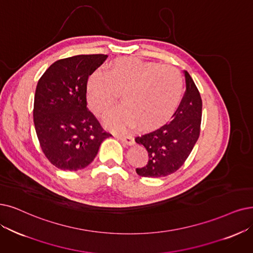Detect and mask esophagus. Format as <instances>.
<instances>
[{
  "label": "esophagus",
  "instance_id": "obj_1",
  "mask_svg": "<svg viewBox=\"0 0 253 253\" xmlns=\"http://www.w3.org/2000/svg\"><path fill=\"white\" fill-rule=\"evenodd\" d=\"M116 138L120 140L121 142H124L126 145H134V139L132 136H127V135H116Z\"/></svg>",
  "mask_w": 253,
  "mask_h": 253
}]
</instances>
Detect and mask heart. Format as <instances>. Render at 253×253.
Returning a JSON list of instances; mask_svg holds the SVG:
<instances>
[{"instance_id": "obj_1", "label": "heart", "mask_w": 253, "mask_h": 253, "mask_svg": "<svg viewBox=\"0 0 253 253\" xmlns=\"http://www.w3.org/2000/svg\"><path fill=\"white\" fill-rule=\"evenodd\" d=\"M125 106L109 118L118 130L135 126L153 128L172 116L184 94V78L173 66L143 61L133 57L118 58L108 67L107 75L95 70L90 75L86 97L99 117H106L118 103Z\"/></svg>"}]
</instances>
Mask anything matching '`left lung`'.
<instances>
[{"instance_id": "obj_1", "label": "left lung", "mask_w": 253, "mask_h": 253, "mask_svg": "<svg viewBox=\"0 0 253 253\" xmlns=\"http://www.w3.org/2000/svg\"><path fill=\"white\" fill-rule=\"evenodd\" d=\"M186 92L175 113L166 125L135 138L148 153V162L136 172L144 177H163L185 163L200 133L203 100L188 72L184 70Z\"/></svg>"}]
</instances>
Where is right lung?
Masks as SVG:
<instances>
[{"label":"right lung","mask_w":253,"mask_h":253,"mask_svg":"<svg viewBox=\"0 0 253 253\" xmlns=\"http://www.w3.org/2000/svg\"><path fill=\"white\" fill-rule=\"evenodd\" d=\"M107 55H78L58 60L39 79L34 97V126L47 160L61 170L77 171L94 160L106 138L87 108L89 76Z\"/></svg>","instance_id":"obj_1"}]
</instances>
